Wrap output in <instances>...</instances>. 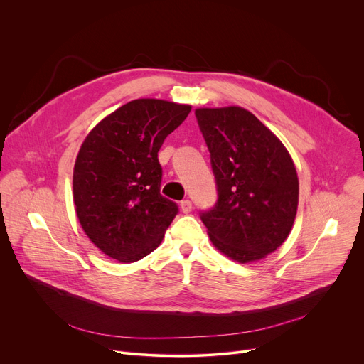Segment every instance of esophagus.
<instances>
[{
    "label": "esophagus",
    "mask_w": 364,
    "mask_h": 364,
    "mask_svg": "<svg viewBox=\"0 0 364 364\" xmlns=\"http://www.w3.org/2000/svg\"><path fill=\"white\" fill-rule=\"evenodd\" d=\"M180 209L183 213H190L193 210V203L186 198V200L180 201Z\"/></svg>",
    "instance_id": "34e87169"
}]
</instances>
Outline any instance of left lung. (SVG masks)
Here are the masks:
<instances>
[{"label": "left lung", "mask_w": 364, "mask_h": 364, "mask_svg": "<svg viewBox=\"0 0 364 364\" xmlns=\"http://www.w3.org/2000/svg\"><path fill=\"white\" fill-rule=\"evenodd\" d=\"M210 152L218 200L201 210L213 245L239 264L265 257L288 237L298 207V177L282 142L239 107L196 109Z\"/></svg>", "instance_id": "left-lung-1"}]
</instances>
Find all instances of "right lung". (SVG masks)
I'll return each mask as SVG.
<instances>
[{
  "label": "right lung",
  "mask_w": 364,
  "mask_h": 364,
  "mask_svg": "<svg viewBox=\"0 0 364 364\" xmlns=\"http://www.w3.org/2000/svg\"><path fill=\"white\" fill-rule=\"evenodd\" d=\"M191 107L136 99L100 121L83 141L73 171L76 215L103 253L131 264L161 243L178 205L160 193L159 151Z\"/></svg>",
  "instance_id": "obj_1"
}]
</instances>
